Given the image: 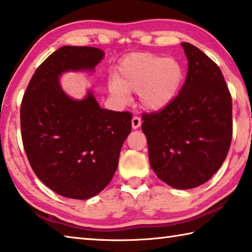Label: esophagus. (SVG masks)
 I'll use <instances>...</instances> for the list:
<instances>
[{"label": "esophagus", "mask_w": 252, "mask_h": 252, "mask_svg": "<svg viewBox=\"0 0 252 252\" xmlns=\"http://www.w3.org/2000/svg\"><path fill=\"white\" fill-rule=\"evenodd\" d=\"M141 123H142V121H141L140 117L134 116L133 118H132V127H133V129H138V127H140Z\"/></svg>", "instance_id": "34e87169"}]
</instances>
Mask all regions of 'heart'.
<instances>
[{"label":"heart","instance_id":"heart-1","mask_svg":"<svg viewBox=\"0 0 252 252\" xmlns=\"http://www.w3.org/2000/svg\"><path fill=\"white\" fill-rule=\"evenodd\" d=\"M183 77V67L175 58L135 53L119 63L109 89L122 101L127 99V93H138L142 106L159 110L175 98Z\"/></svg>","mask_w":252,"mask_h":252}]
</instances>
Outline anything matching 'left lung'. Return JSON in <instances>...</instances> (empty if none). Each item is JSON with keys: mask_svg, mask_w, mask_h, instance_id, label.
<instances>
[{"mask_svg": "<svg viewBox=\"0 0 252 252\" xmlns=\"http://www.w3.org/2000/svg\"><path fill=\"white\" fill-rule=\"evenodd\" d=\"M184 85L171 103L142 113L151 167L174 189L204 184L220 168L232 139V100L220 68L189 43Z\"/></svg>", "mask_w": 252, "mask_h": 252, "instance_id": "1", "label": "left lung"}]
</instances>
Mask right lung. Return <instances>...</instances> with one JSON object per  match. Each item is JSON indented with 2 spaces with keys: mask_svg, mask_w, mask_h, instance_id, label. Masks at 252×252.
<instances>
[{
  "mask_svg": "<svg viewBox=\"0 0 252 252\" xmlns=\"http://www.w3.org/2000/svg\"><path fill=\"white\" fill-rule=\"evenodd\" d=\"M104 54L88 46H63L32 76L21 103V134L29 162L40 181L68 198L88 199L111 182L132 114L99 107L88 93L70 99L58 84L67 70H94Z\"/></svg>",
  "mask_w": 252,
  "mask_h": 252,
  "instance_id": "right-lung-1",
  "label": "right lung"
}]
</instances>
